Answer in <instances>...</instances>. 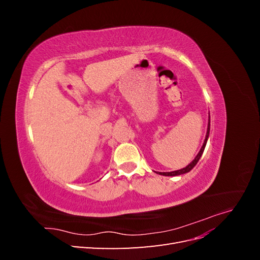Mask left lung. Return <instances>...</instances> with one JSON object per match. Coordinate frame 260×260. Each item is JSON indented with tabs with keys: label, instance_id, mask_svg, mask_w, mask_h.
I'll return each instance as SVG.
<instances>
[{
	"label": "left lung",
	"instance_id": "obj_1",
	"mask_svg": "<svg viewBox=\"0 0 260 260\" xmlns=\"http://www.w3.org/2000/svg\"><path fill=\"white\" fill-rule=\"evenodd\" d=\"M209 130H210V117H209V119H208V128H207V133H206L205 141H204V143H203V146H202V148H201V151L199 152V154H198V155H196V157H195V158L192 160V162H191V164H188L187 166H186L185 168H183V169L176 170V171H171V172H159V175H162V176H168V177L170 176V177H172V176L183 175V174H186V172H188V171H191V170L195 167V165L198 164V161L200 160L201 156H202V154H203V152H204V149H205V146H206V143H207V139H208V137H209Z\"/></svg>",
	"mask_w": 260,
	"mask_h": 260
}]
</instances>
